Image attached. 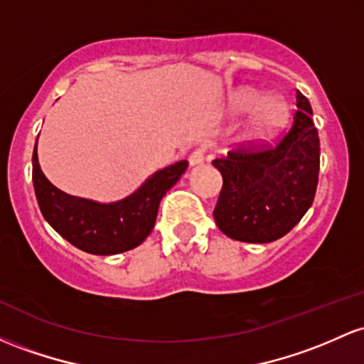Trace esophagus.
I'll list each match as a JSON object with an SVG mask.
<instances>
[{
  "mask_svg": "<svg viewBox=\"0 0 364 364\" xmlns=\"http://www.w3.org/2000/svg\"><path fill=\"white\" fill-rule=\"evenodd\" d=\"M188 162H190L191 167L200 166V164L203 162V150H195V151H191V155L188 157Z\"/></svg>",
  "mask_w": 364,
  "mask_h": 364,
  "instance_id": "esophagus-1",
  "label": "esophagus"
}]
</instances>
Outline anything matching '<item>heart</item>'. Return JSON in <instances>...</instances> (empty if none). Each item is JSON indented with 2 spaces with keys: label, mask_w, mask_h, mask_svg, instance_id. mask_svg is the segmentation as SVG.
Segmentation results:
<instances>
[{
  "label": "heart",
  "mask_w": 364,
  "mask_h": 364,
  "mask_svg": "<svg viewBox=\"0 0 364 364\" xmlns=\"http://www.w3.org/2000/svg\"><path fill=\"white\" fill-rule=\"evenodd\" d=\"M250 109L254 110L243 127V138L247 141H261V139L273 136L285 126L289 119V105L279 97L262 98L259 91L242 90L231 98L233 114H243Z\"/></svg>",
  "instance_id": "b5f03b06"
}]
</instances>
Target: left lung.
I'll list each match as a JSON object with an SVG mask.
<instances>
[{"label": "left lung", "mask_w": 364, "mask_h": 364, "mask_svg": "<svg viewBox=\"0 0 364 364\" xmlns=\"http://www.w3.org/2000/svg\"><path fill=\"white\" fill-rule=\"evenodd\" d=\"M294 122L273 145L228 151L213 166L223 176L214 219L226 237L247 243L282 238L313 205L319 173V138L311 103L295 95Z\"/></svg>", "instance_id": "8db88e82"}]
</instances>
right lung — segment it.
Segmentation results:
<instances>
[{
	"label": "right lung",
	"mask_w": 364,
	"mask_h": 364,
	"mask_svg": "<svg viewBox=\"0 0 364 364\" xmlns=\"http://www.w3.org/2000/svg\"><path fill=\"white\" fill-rule=\"evenodd\" d=\"M188 162L179 161L157 171L129 197L100 203L74 197L51 185L33 154V183L43 218L77 249L95 255H114L134 249L151 233L159 203L185 173Z\"/></svg>",
	"instance_id": "1"
}]
</instances>
